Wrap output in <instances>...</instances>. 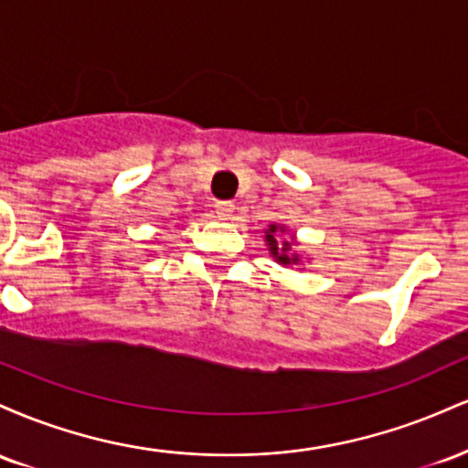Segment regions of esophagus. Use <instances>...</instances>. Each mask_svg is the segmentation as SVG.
Listing matches in <instances>:
<instances>
[{"mask_svg":"<svg viewBox=\"0 0 468 468\" xmlns=\"http://www.w3.org/2000/svg\"><path fill=\"white\" fill-rule=\"evenodd\" d=\"M216 218H219V219H229L230 216H233V211H235V204L233 202H229V200H222V202H216Z\"/></svg>","mask_w":468,"mask_h":468,"instance_id":"obj_1","label":"esophagus"}]
</instances>
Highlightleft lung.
Segmentation results:
<instances>
[{
    "label": "left lung",
    "instance_id": "left-lung-1",
    "mask_svg": "<svg viewBox=\"0 0 468 468\" xmlns=\"http://www.w3.org/2000/svg\"><path fill=\"white\" fill-rule=\"evenodd\" d=\"M275 230H277L275 224H271V230H268V233H266V241H268V246H271L272 257H277L279 264H297L299 257L297 255H288V249H290L288 241H283L282 249H279V246H277V239L272 238V233H275Z\"/></svg>",
    "mask_w": 468,
    "mask_h": 468
}]
</instances>
